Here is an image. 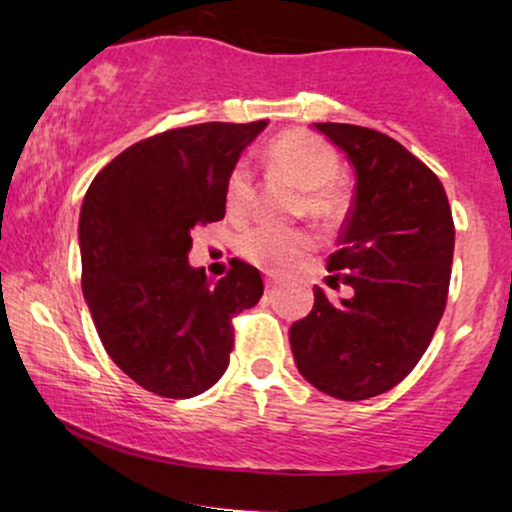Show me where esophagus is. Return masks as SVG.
<instances>
[{"instance_id": "esophagus-1", "label": "esophagus", "mask_w": 512, "mask_h": 512, "mask_svg": "<svg viewBox=\"0 0 512 512\" xmlns=\"http://www.w3.org/2000/svg\"><path fill=\"white\" fill-rule=\"evenodd\" d=\"M274 286H277V279L267 277V279H265V289H267V291H272V289H274Z\"/></svg>"}]
</instances>
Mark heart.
<instances>
[{"label":"heart","instance_id":"1","mask_svg":"<svg viewBox=\"0 0 512 512\" xmlns=\"http://www.w3.org/2000/svg\"><path fill=\"white\" fill-rule=\"evenodd\" d=\"M265 167L272 177L284 179L301 192V211L325 230L338 228L350 209V196L338 182L340 155L323 138L308 131H286L265 150ZM252 172L238 162L226 177L223 201L233 223L245 221L252 206ZM311 238L301 230H247L240 238V255L267 272H282L311 252Z\"/></svg>","mask_w":512,"mask_h":512}]
</instances>
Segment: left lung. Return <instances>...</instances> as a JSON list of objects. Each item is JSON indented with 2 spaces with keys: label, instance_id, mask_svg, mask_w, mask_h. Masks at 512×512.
I'll use <instances>...</instances> for the list:
<instances>
[{
  "label": "left lung",
  "instance_id": "8db88e82",
  "mask_svg": "<svg viewBox=\"0 0 512 512\" xmlns=\"http://www.w3.org/2000/svg\"><path fill=\"white\" fill-rule=\"evenodd\" d=\"M355 170L330 282L352 296L313 289V311L289 328L303 379L340 401H364L406 379L445 313L454 223L440 179L401 143L350 123H313Z\"/></svg>",
  "mask_w": 512,
  "mask_h": 512
}]
</instances>
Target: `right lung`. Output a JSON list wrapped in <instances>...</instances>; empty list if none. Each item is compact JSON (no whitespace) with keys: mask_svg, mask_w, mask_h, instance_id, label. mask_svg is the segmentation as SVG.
Listing matches in <instances>:
<instances>
[{"mask_svg":"<svg viewBox=\"0 0 512 512\" xmlns=\"http://www.w3.org/2000/svg\"><path fill=\"white\" fill-rule=\"evenodd\" d=\"M265 128L267 121L199 123L140 140L84 194V301L104 350L145 391H209L228 369L230 318L265 291L260 272L240 260L216 284L189 265L192 230L226 216L228 172Z\"/></svg>","mask_w":512,"mask_h":512,"instance_id":"obj_1","label":"right lung"}]
</instances>
